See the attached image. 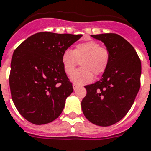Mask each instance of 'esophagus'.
I'll use <instances>...</instances> for the list:
<instances>
[{"mask_svg": "<svg viewBox=\"0 0 151 151\" xmlns=\"http://www.w3.org/2000/svg\"><path fill=\"white\" fill-rule=\"evenodd\" d=\"M78 86H79L78 85L76 84V83H73V90H77V88H78Z\"/></svg>", "mask_w": 151, "mask_h": 151, "instance_id": "obj_1", "label": "esophagus"}]
</instances>
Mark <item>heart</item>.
<instances>
[{
	"label": "heart",
	"mask_w": 151,
	"mask_h": 151,
	"mask_svg": "<svg viewBox=\"0 0 151 151\" xmlns=\"http://www.w3.org/2000/svg\"><path fill=\"white\" fill-rule=\"evenodd\" d=\"M109 50L93 41L76 45L73 50H65L61 55V64L65 73L70 75L80 62L82 67L71 76V81L84 85L92 81L93 74L101 75L110 65Z\"/></svg>",
	"instance_id": "1"
}]
</instances>
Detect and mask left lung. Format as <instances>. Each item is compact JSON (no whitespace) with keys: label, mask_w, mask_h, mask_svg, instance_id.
Listing matches in <instances>:
<instances>
[{"label":"left lung","mask_w":151,"mask_h":151,"mask_svg":"<svg viewBox=\"0 0 151 151\" xmlns=\"http://www.w3.org/2000/svg\"><path fill=\"white\" fill-rule=\"evenodd\" d=\"M91 37L105 44L110 61L99 81L85 86L87 93L81 109L90 122L109 127L124 118L132 106L141 85V61L132 45L118 34Z\"/></svg>","instance_id":"1"}]
</instances>
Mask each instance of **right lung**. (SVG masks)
Here are the masks:
<instances>
[{
    "label": "right lung",
    "mask_w": 151,
    "mask_h": 151,
    "mask_svg": "<svg viewBox=\"0 0 151 151\" xmlns=\"http://www.w3.org/2000/svg\"><path fill=\"white\" fill-rule=\"evenodd\" d=\"M81 36L41 32L14 50L9 78L11 96L17 110L31 123H49L62 112L73 89L61 55Z\"/></svg>",
    "instance_id": "1"
}]
</instances>
